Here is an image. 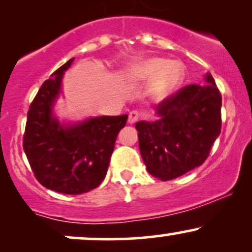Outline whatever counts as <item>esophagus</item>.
I'll list each match as a JSON object with an SVG mask.
<instances>
[{"instance_id":"34e87169","label":"esophagus","mask_w":252,"mask_h":252,"mask_svg":"<svg viewBox=\"0 0 252 252\" xmlns=\"http://www.w3.org/2000/svg\"><path fill=\"white\" fill-rule=\"evenodd\" d=\"M138 117H140V114H138V111H136V110H132V111L129 112V118H128V122L130 124L135 123L136 121L138 120Z\"/></svg>"}]
</instances>
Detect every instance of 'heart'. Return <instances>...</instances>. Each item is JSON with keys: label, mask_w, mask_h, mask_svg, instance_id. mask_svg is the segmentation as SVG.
Returning a JSON list of instances; mask_svg holds the SVG:
<instances>
[{"label": "heart", "mask_w": 252, "mask_h": 252, "mask_svg": "<svg viewBox=\"0 0 252 252\" xmlns=\"http://www.w3.org/2000/svg\"><path fill=\"white\" fill-rule=\"evenodd\" d=\"M130 77L135 80L152 82L150 91L158 98H163L174 92L185 78V67L180 62H168L163 58H152L137 63L130 70Z\"/></svg>", "instance_id": "heart-1"}]
</instances>
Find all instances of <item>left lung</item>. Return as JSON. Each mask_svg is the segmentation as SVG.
<instances>
[{
	"label": "left lung",
	"instance_id": "8db88e82",
	"mask_svg": "<svg viewBox=\"0 0 252 252\" xmlns=\"http://www.w3.org/2000/svg\"><path fill=\"white\" fill-rule=\"evenodd\" d=\"M206 85L185 86L155 106L154 122L140 121V153L149 174L173 180L201 166L220 134L221 94L210 73Z\"/></svg>",
	"mask_w": 252,
	"mask_h": 252
}]
</instances>
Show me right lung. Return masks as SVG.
Segmentation results:
<instances>
[{
    "instance_id": "right-lung-1",
    "label": "right lung",
    "mask_w": 252,
    "mask_h": 252,
    "mask_svg": "<svg viewBox=\"0 0 252 252\" xmlns=\"http://www.w3.org/2000/svg\"><path fill=\"white\" fill-rule=\"evenodd\" d=\"M74 58L45 80L32 102L24 134V150L36 180L63 194H82L105 178L115 142L128 115L92 117L60 124L52 108L60 92L63 72Z\"/></svg>"
}]
</instances>
